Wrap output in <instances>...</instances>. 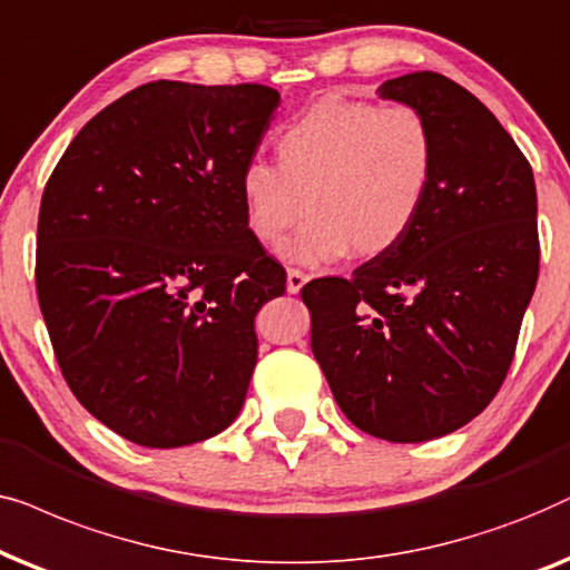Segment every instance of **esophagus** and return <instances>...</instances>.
Instances as JSON below:
<instances>
[{
    "label": "esophagus",
    "mask_w": 570,
    "mask_h": 570,
    "mask_svg": "<svg viewBox=\"0 0 570 570\" xmlns=\"http://www.w3.org/2000/svg\"><path fill=\"white\" fill-rule=\"evenodd\" d=\"M305 284H307V273H302V271H297V268L286 271V292L297 294Z\"/></svg>",
    "instance_id": "34e87169"
}]
</instances>
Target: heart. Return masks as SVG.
Wrapping results in <instances>:
<instances>
[{"mask_svg": "<svg viewBox=\"0 0 570 570\" xmlns=\"http://www.w3.org/2000/svg\"><path fill=\"white\" fill-rule=\"evenodd\" d=\"M278 166L239 174L245 226L257 245H284L294 263H333L389 253L406 237L435 177V132L420 109L325 96L276 135Z\"/></svg>", "mask_w": 570, "mask_h": 570, "instance_id": "b5f03b06", "label": "heart"}]
</instances>
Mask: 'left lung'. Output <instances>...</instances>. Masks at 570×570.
I'll use <instances>...</instances> for the list:
<instances>
[{
    "label": "left lung",
    "mask_w": 570,
    "mask_h": 570,
    "mask_svg": "<svg viewBox=\"0 0 570 570\" xmlns=\"http://www.w3.org/2000/svg\"><path fill=\"white\" fill-rule=\"evenodd\" d=\"M420 109L435 177L412 229L352 278L302 289L313 354L348 422L422 443L495 399L540 273L537 187L527 158L480 98L438 72L385 80Z\"/></svg>",
    "instance_id": "obj_1"
}]
</instances>
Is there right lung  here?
Listing matches in <instances>:
<instances>
[{
  "label": "right lung",
  "instance_id": "obj_1",
  "mask_svg": "<svg viewBox=\"0 0 570 570\" xmlns=\"http://www.w3.org/2000/svg\"><path fill=\"white\" fill-rule=\"evenodd\" d=\"M278 90L156 80L98 111L41 197L36 292L75 399L117 435L179 449L237 420L255 315L286 273L249 237L239 174Z\"/></svg>",
  "mask_w": 570,
  "mask_h": 570
}]
</instances>
